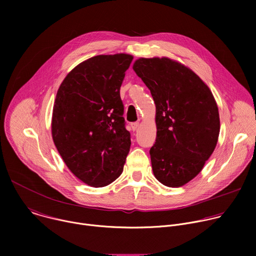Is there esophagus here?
<instances>
[{
    "mask_svg": "<svg viewBox=\"0 0 256 256\" xmlns=\"http://www.w3.org/2000/svg\"><path fill=\"white\" fill-rule=\"evenodd\" d=\"M138 126H140V124H138V122H132V124H130V126H132V130H138Z\"/></svg>",
    "mask_w": 256,
    "mask_h": 256,
    "instance_id": "1",
    "label": "esophagus"
}]
</instances>
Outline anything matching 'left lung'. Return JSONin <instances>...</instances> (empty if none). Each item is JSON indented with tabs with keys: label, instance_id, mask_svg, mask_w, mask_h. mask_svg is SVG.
<instances>
[{
	"label": "left lung",
	"instance_id": "8db88e82",
	"mask_svg": "<svg viewBox=\"0 0 256 256\" xmlns=\"http://www.w3.org/2000/svg\"><path fill=\"white\" fill-rule=\"evenodd\" d=\"M132 68L156 105L153 173L162 184L180 188L202 171L216 148L220 134L216 102L208 85L177 60L140 58Z\"/></svg>",
	"mask_w": 256,
	"mask_h": 256
}]
</instances>
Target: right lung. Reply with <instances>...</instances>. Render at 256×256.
Listing matches in <instances>:
<instances>
[{
    "label": "right lung",
    "mask_w": 256,
    "mask_h": 256,
    "mask_svg": "<svg viewBox=\"0 0 256 256\" xmlns=\"http://www.w3.org/2000/svg\"><path fill=\"white\" fill-rule=\"evenodd\" d=\"M132 58L128 54L90 58L68 72L56 96L54 142L70 172L90 186L118 178L130 152L120 90Z\"/></svg>",
    "instance_id": "obj_1"
}]
</instances>
